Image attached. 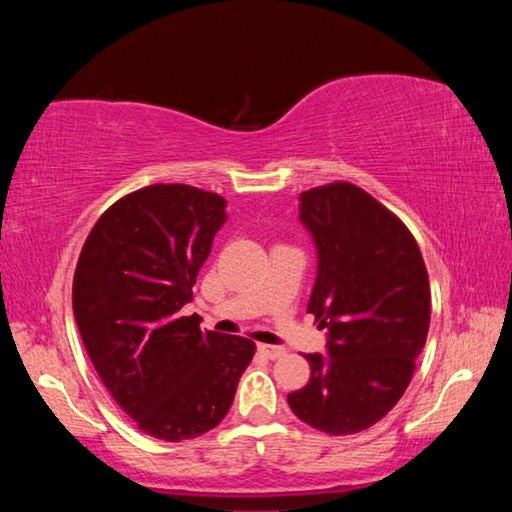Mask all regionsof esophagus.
<instances>
[{
    "label": "esophagus",
    "mask_w": 512,
    "mask_h": 512,
    "mask_svg": "<svg viewBox=\"0 0 512 512\" xmlns=\"http://www.w3.org/2000/svg\"><path fill=\"white\" fill-rule=\"evenodd\" d=\"M257 350L268 359H280V357H284V352H287L284 348H277V345H266V343H259Z\"/></svg>",
    "instance_id": "34e87169"
}]
</instances>
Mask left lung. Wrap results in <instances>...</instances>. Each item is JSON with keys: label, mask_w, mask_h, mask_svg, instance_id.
Instances as JSON below:
<instances>
[{"label": "left lung", "mask_w": 512, "mask_h": 512, "mask_svg": "<svg viewBox=\"0 0 512 512\" xmlns=\"http://www.w3.org/2000/svg\"><path fill=\"white\" fill-rule=\"evenodd\" d=\"M316 246L309 314L327 329L325 354H305L309 384L289 395L309 427L348 436L400 402L429 332V275L406 225L350 183L300 194Z\"/></svg>", "instance_id": "1"}]
</instances>
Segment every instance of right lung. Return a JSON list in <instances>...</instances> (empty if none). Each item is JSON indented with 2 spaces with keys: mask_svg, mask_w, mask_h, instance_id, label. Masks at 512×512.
Returning a JSON list of instances; mask_svg holds the SVG:
<instances>
[{
  "mask_svg": "<svg viewBox=\"0 0 512 512\" xmlns=\"http://www.w3.org/2000/svg\"><path fill=\"white\" fill-rule=\"evenodd\" d=\"M225 205L189 185L144 187L101 214L76 264L74 318L94 368L137 427L167 443L225 418L255 354L250 339L180 316Z\"/></svg>",
  "mask_w": 512,
  "mask_h": 512,
  "instance_id": "obj_1",
  "label": "right lung"
}]
</instances>
